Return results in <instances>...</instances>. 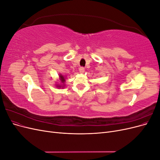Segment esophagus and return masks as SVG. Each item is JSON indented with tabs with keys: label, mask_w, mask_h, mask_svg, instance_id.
<instances>
[{
	"label": "esophagus",
	"mask_w": 160,
	"mask_h": 160,
	"mask_svg": "<svg viewBox=\"0 0 160 160\" xmlns=\"http://www.w3.org/2000/svg\"><path fill=\"white\" fill-rule=\"evenodd\" d=\"M79 70L80 72H83L85 71V68H84L83 67H81L79 69Z\"/></svg>",
	"instance_id": "esophagus-1"
}]
</instances>
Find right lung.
<instances>
[{
  "label": "right lung",
  "instance_id": "1",
  "mask_svg": "<svg viewBox=\"0 0 160 160\" xmlns=\"http://www.w3.org/2000/svg\"><path fill=\"white\" fill-rule=\"evenodd\" d=\"M60 78H61V81L62 83H65V78H64V77L62 76V75H60ZM58 87H59V88H61V85H59ZM62 87H63V86H62Z\"/></svg>",
  "mask_w": 160,
  "mask_h": 160
}]
</instances>
